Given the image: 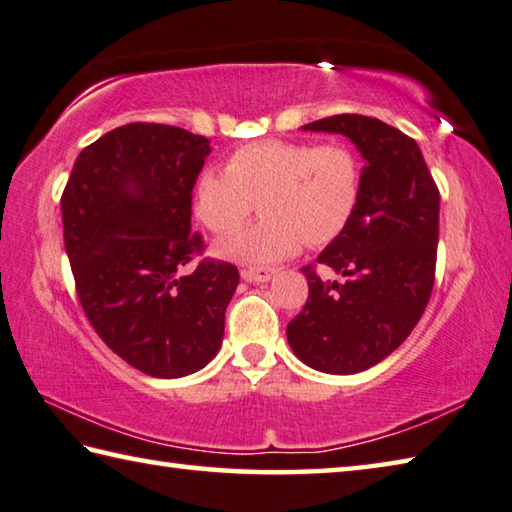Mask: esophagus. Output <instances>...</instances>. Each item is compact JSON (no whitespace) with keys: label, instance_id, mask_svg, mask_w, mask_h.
<instances>
[{"label":"esophagus","instance_id":"obj_1","mask_svg":"<svg viewBox=\"0 0 512 512\" xmlns=\"http://www.w3.org/2000/svg\"><path fill=\"white\" fill-rule=\"evenodd\" d=\"M274 276L272 267H249L243 272V278L249 283H267Z\"/></svg>","mask_w":512,"mask_h":512}]
</instances>
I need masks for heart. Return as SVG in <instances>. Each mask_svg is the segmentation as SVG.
<instances>
[{
  "label": "heart",
  "mask_w": 512,
  "mask_h": 512,
  "mask_svg": "<svg viewBox=\"0 0 512 512\" xmlns=\"http://www.w3.org/2000/svg\"><path fill=\"white\" fill-rule=\"evenodd\" d=\"M363 191L359 156L343 142L256 140L229 153L225 169H202L194 214L214 234L234 231L258 207L265 216L220 240L216 252L263 267L341 236Z\"/></svg>",
  "instance_id": "obj_1"
}]
</instances>
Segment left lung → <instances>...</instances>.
I'll list each match as a JSON object with an SVG mask.
<instances>
[{"label": "left lung", "mask_w": 512, "mask_h": 512, "mask_svg": "<svg viewBox=\"0 0 512 512\" xmlns=\"http://www.w3.org/2000/svg\"><path fill=\"white\" fill-rule=\"evenodd\" d=\"M303 129L343 133L368 165L354 218L316 258L341 278L325 281L316 265L303 267L310 296L289 321L287 341L314 370L363 372L397 350L426 312L435 287L439 189L419 144L381 120L341 113Z\"/></svg>", "instance_id": "obj_1"}]
</instances>
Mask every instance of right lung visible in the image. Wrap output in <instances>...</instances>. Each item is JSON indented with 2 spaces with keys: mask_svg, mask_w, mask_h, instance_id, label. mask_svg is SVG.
Listing matches in <instances>:
<instances>
[{
  "mask_svg": "<svg viewBox=\"0 0 512 512\" xmlns=\"http://www.w3.org/2000/svg\"><path fill=\"white\" fill-rule=\"evenodd\" d=\"M205 136L156 122L104 133L77 156L62 194L64 247L82 310L111 350L158 379L214 359L236 265L202 258L191 191L209 156Z\"/></svg>",
  "mask_w": 512,
  "mask_h": 512,
  "instance_id": "add662e5",
  "label": "right lung"
}]
</instances>
